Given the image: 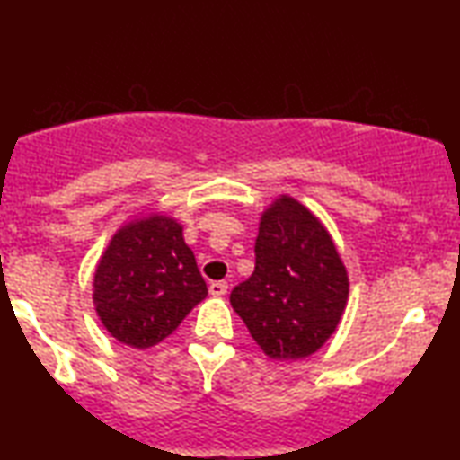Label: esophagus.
Listing matches in <instances>:
<instances>
[{
  "label": "esophagus",
  "mask_w": 460,
  "mask_h": 460,
  "mask_svg": "<svg viewBox=\"0 0 460 460\" xmlns=\"http://www.w3.org/2000/svg\"><path fill=\"white\" fill-rule=\"evenodd\" d=\"M226 291H228V282L226 280H216L209 285V293L213 297H222V295H226Z\"/></svg>",
  "instance_id": "34e87169"
}]
</instances>
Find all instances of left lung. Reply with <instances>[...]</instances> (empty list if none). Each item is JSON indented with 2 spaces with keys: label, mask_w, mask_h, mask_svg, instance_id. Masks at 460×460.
I'll list each match as a JSON object with an SVG mask.
<instances>
[{
  "label": "left lung",
  "mask_w": 460,
  "mask_h": 460,
  "mask_svg": "<svg viewBox=\"0 0 460 460\" xmlns=\"http://www.w3.org/2000/svg\"><path fill=\"white\" fill-rule=\"evenodd\" d=\"M349 279L323 222L280 194L261 213L255 270L232 288L230 304L272 360L312 356L335 332Z\"/></svg>",
  "instance_id": "obj_1"
}]
</instances>
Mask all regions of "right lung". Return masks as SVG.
Listing matches in <instances>:
<instances>
[{
    "label": "right lung",
    "instance_id": "1",
    "mask_svg": "<svg viewBox=\"0 0 460 460\" xmlns=\"http://www.w3.org/2000/svg\"><path fill=\"white\" fill-rule=\"evenodd\" d=\"M205 297L181 226L159 213L121 226L93 274V305L104 329L137 349L172 335Z\"/></svg>",
    "mask_w": 460,
    "mask_h": 460
}]
</instances>
